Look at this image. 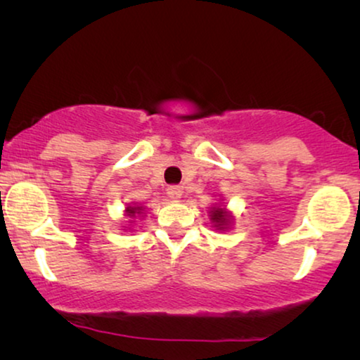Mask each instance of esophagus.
Returning <instances> with one entry per match:
<instances>
[{
    "label": "esophagus",
    "mask_w": 360,
    "mask_h": 360,
    "mask_svg": "<svg viewBox=\"0 0 360 360\" xmlns=\"http://www.w3.org/2000/svg\"><path fill=\"white\" fill-rule=\"evenodd\" d=\"M181 193H184V191H181L179 185H172L167 188V195H169V198L174 201H179L181 198Z\"/></svg>",
    "instance_id": "34e87169"
}]
</instances>
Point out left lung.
<instances>
[{
    "mask_svg": "<svg viewBox=\"0 0 360 360\" xmlns=\"http://www.w3.org/2000/svg\"><path fill=\"white\" fill-rule=\"evenodd\" d=\"M210 213V221H211V226H213L214 231H219V233H226V231H229L233 228L234 224V214L231 213V211L226 208V206L221 203H214L211 206V210L208 211Z\"/></svg>",
    "mask_w": 360,
    "mask_h": 360,
    "instance_id": "left-lung-1",
    "label": "left lung"
}]
</instances>
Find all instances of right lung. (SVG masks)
Returning <instances> with one entry per match:
<instances>
[{"label": "right lung", "mask_w": 360, "mask_h": 360, "mask_svg": "<svg viewBox=\"0 0 360 360\" xmlns=\"http://www.w3.org/2000/svg\"><path fill=\"white\" fill-rule=\"evenodd\" d=\"M124 216L127 218V226H122L124 231H129V233H134L136 231V219H144L146 216V206L141 203H132L127 205L124 210Z\"/></svg>", "instance_id": "1"}]
</instances>
